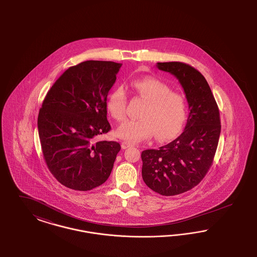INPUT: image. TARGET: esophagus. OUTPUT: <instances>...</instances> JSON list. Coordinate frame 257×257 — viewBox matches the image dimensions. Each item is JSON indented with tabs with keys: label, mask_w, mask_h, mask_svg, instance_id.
Returning a JSON list of instances; mask_svg holds the SVG:
<instances>
[{
	"label": "esophagus",
	"mask_w": 257,
	"mask_h": 257,
	"mask_svg": "<svg viewBox=\"0 0 257 257\" xmlns=\"http://www.w3.org/2000/svg\"><path fill=\"white\" fill-rule=\"evenodd\" d=\"M121 147H122V149H123V150H126V149H128V148L133 147V145L127 142H122V144H121Z\"/></svg>",
	"instance_id": "34e87169"
}]
</instances>
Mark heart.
<instances>
[{
  "mask_svg": "<svg viewBox=\"0 0 257 257\" xmlns=\"http://www.w3.org/2000/svg\"><path fill=\"white\" fill-rule=\"evenodd\" d=\"M131 86L135 92L147 101L140 112V119L127 120L116 130V135L130 143L141 142L152 136L165 141L180 133L187 114V103L181 93L171 91V87L153 77L134 80ZM127 96L122 86L113 89L106 101L110 116L122 122L126 115Z\"/></svg>",
  "mask_w": 257,
  "mask_h": 257,
  "instance_id": "b5f03b06",
  "label": "heart"
}]
</instances>
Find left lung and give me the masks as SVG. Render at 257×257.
<instances>
[{"mask_svg":"<svg viewBox=\"0 0 257 257\" xmlns=\"http://www.w3.org/2000/svg\"><path fill=\"white\" fill-rule=\"evenodd\" d=\"M156 67L178 79L190 109L180 136L141 154L146 185L161 195L172 196L191 190L208 173L218 146L221 122L209 84L197 69L181 62L157 63Z\"/></svg>","mask_w":257,"mask_h":257,"instance_id":"obj_1","label":"left lung"}]
</instances>
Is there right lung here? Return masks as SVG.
I'll list each match as a JSON object with an SVG mask.
<instances>
[{
  "label": "right lung",
  "instance_id": "right-lung-1",
  "mask_svg": "<svg viewBox=\"0 0 257 257\" xmlns=\"http://www.w3.org/2000/svg\"><path fill=\"white\" fill-rule=\"evenodd\" d=\"M122 64L86 61L70 67L48 90L38 132L48 170L62 185L90 190L109 177L121 146L96 141L111 128L106 98Z\"/></svg>",
  "mask_w": 257,
  "mask_h": 257
}]
</instances>
